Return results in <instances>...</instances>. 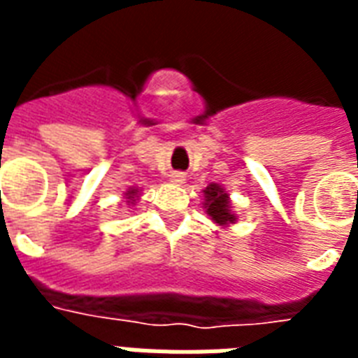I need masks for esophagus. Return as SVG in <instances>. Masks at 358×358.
Here are the masks:
<instances>
[{"label":"esophagus","instance_id":"34e87169","mask_svg":"<svg viewBox=\"0 0 358 358\" xmlns=\"http://www.w3.org/2000/svg\"><path fill=\"white\" fill-rule=\"evenodd\" d=\"M184 180H185L184 173H173V174H171V182H173V184H184Z\"/></svg>","mask_w":358,"mask_h":358}]
</instances>
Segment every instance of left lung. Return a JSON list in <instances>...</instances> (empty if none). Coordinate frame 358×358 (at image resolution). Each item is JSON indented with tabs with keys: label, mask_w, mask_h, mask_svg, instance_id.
<instances>
[{
	"label": "left lung",
	"mask_w": 358,
	"mask_h": 358,
	"mask_svg": "<svg viewBox=\"0 0 358 358\" xmlns=\"http://www.w3.org/2000/svg\"><path fill=\"white\" fill-rule=\"evenodd\" d=\"M204 208H206L208 215L215 221L217 224H229L236 223V215L232 213L230 206L229 193L217 184H210L204 189Z\"/></svg>",
	"instance_id": "obj_1"
}]
</instances>
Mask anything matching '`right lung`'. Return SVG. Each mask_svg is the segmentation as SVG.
Returning <instances> with one entry per match:
<instances>
[{"instance_id":"add662e5","label":"right lung","mask_w":358,"mask_h":358,"mask_svg":"<svg viewBox=\"0 0 358 358\" xmlns=\"http://www.w3.org/2000/svg\"><path fill=\"white\" fill-rule=\"evenodd\" d=\"M137 195H139V193H137V189H134V187H131V189H128V193H126V199H128V201L126 202H131V204H134L135 196Z\"/></svg>"}]
</instances>
